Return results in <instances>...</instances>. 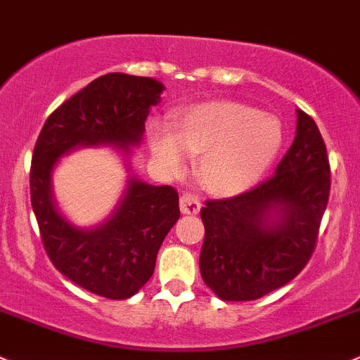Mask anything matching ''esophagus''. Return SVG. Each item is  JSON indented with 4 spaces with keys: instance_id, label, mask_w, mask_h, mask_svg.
I'll return each mask as SVG.
<instances>
[{
    "instance_id": "1",
    "label": "esophagus",
    "mask_w": 360,
    "mask_h": 360,
    "mask_svg": "<svg viewBox=\"0 0 360 360\" xmlns=\"http://www.w3.org/2000/svg\"><path fill=\"white\" fill-rule=\"evenodd\" d=\"M201 210V201L192 194L180 195V211L184 214H195Z\"/></svg>"
}]
</instances>
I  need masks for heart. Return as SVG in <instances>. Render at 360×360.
Instances as JSON below:
<instances>
[{"instance_id":"b5f03b06","label":"heart","mask_w":360,"mask_h":360,"mask_svg":"<svg viewBox=\"0 0 360 360\" xmlns=\"http://www.w3.org/2000/svg\"><path fill=\"white\" fill-rule=\"evenodd\" d=\"M283 142L279 121L239 102L217 100L181 112L169 124L149 128V147L158 165L180 175L188 154H201L198 172L207 191L236 195L260 180Z\"/></svg>"}]
</instances>
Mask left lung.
<instances>
[{"instance_id":"8db88e82","label":"left lung","mask_w":360,"mask_h":360,"mask_svg":"<svg viewBox=\"0 0 360 360\" xmlns=\"http://www.w3.org/2000/svg\"><path fill=\"white\" fill-rule=\"evenodd\" d=\"M296 136L276 173L251 191L206 201L199 269L225 302H250L295 279L316 250L331 169L316 121L296 110Z\"/></svg>"}]
</instances>
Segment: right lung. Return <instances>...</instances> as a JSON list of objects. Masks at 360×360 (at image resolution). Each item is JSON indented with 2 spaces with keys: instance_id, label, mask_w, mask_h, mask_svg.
Listing matches in <instances>:
<instances>
[{
  "instance_id": "obj_1",
  "label": "right lung",
  "mask_w": 360,
  "mask_h": 360,
  "mask_svg": "<svg viewBox=\"0 0 360 360\" xmlns=\"http://www.w3.org/2000/svg\"><path fill=\"white\" fill-rule=\"evenodd\" d=\"M162 90L153 77L100 76L57 107L36 140L31 205L44 251L69 281L103 298H129L150 279L159 248L180 218L179 192L131 176L112 214L97 227L79 229L55 206L51 172L62 155L79 147L112 146L128 153L139 146Z\"/></svg>"
}]
</instances>
